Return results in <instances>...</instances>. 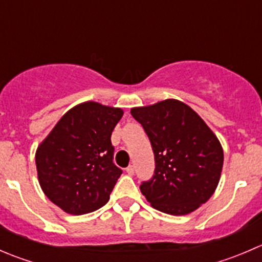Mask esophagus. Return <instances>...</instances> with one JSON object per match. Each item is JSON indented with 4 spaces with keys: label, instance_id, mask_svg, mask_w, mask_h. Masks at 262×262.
Returning a JSON list of instances; mask_svg holds the SVG:
<instances>
[{
    "label": "esophagus",
    "instance_id": "34e87169",
    "mask_svg": "<svg viewBox=\"0 0 262 262\" xmlns=\"http://www.w3.org/2000/svg\"><path fill=\"white\" fill-rule=\"evenodd\" d=\"M126 173H128V175H134V166H128V167H126Z\"/></svg>",
    "mask_w": 262,
    "mask_h": 262
}]
</instances>
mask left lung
<instances>
[{"label": "left lung", "mask_w": 262, "mask_h": 262, "mask_svg": "<svg viewBox=\"0 0 262 262\" xmlns=\"http://www.w3.org/2000/svg\"><path fill=\"white\" fill-rule=\"evenodd\" d=\"M155 153L156 170L139 186L155 209L171 215L190 214L215 191L223 167L221 142L196 112L167 99L133 107Z\"/></svg>", "instance_id": "8db88e82"}]
</instances>
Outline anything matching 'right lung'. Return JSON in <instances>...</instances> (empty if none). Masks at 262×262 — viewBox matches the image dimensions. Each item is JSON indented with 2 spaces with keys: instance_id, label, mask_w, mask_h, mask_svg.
<instances>
[{
  "instance_id": "obj_1",
  "label": "right lung",
  "mask_w": 262,
  "mask_h": 262,
  "mask_svg": "<svg viewBox=\"0 0 262 262\" xmlns=\"http://www.w3.org/2000/svg\"><path fill=\"white\" fill-rule=\"evenodd\" d=\"M124 112L84 101L68 110L36 148L38 180L47 198L73 215L104 207L120 178L112 133Z\"/></svg>"
}]
</instances>
